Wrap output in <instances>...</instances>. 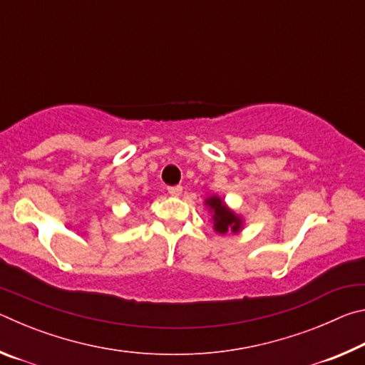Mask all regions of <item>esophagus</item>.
Instances as JSON below:
<instances>
[{
	"mask_svg": "<svg viewBox=\"0 0 365 365\" xmlns=\"http://www.w3.org/2000/svg\"><path fill=\"white\" fill-rule=\"evenodd\" d=\"M168 190H169V193H170L172 196H180L182 191H183V188L180 187V185H175V187H169Z\"/></svg>",
	"mask_w": 365,
	"mask_h": 365,
	"instance_id": "esophagus-1",
	"label": "esophagus"
}]
</instances>
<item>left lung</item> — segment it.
I'll return each mask as SVG.
<instances>
[{"mask_svg":"<svg viewBox=\"0 0 365 365\" xmlns=\"http://www.w3.org/2000/svg\"><path fill=\"white\" fill-rule=\"evenodd\" d=\"M206 206H209V211L212 212L214 230L217 233H238L243 228V219L235 214L232 209H228L219 196H209L206 200Z\"/></svg>","mask_w":365,"mask_h":365,"instance_id":"1","label":"left lung"}]
</instances>
